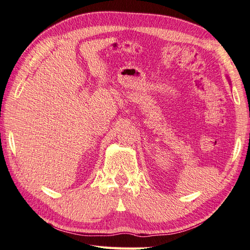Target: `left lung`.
<instances>
[{
    "mask_svg": "<svg viewBox=\"0 0 250 250\" xmlns=\"http://www.w3.org/2000/svg\"><path fill=\"white\" fill-rule=\"evenodd\" d=\"M228 80H229V82H230V79H229V78H228Z\"/></svg>",
    "mask_w": 250,
    "mask_h": 250,
    "instance_id": "left-lung-1",
    "label": "left lung"
}]
</instances>
